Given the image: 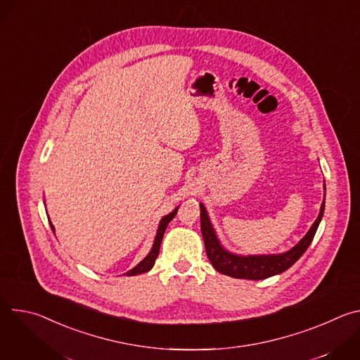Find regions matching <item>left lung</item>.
Here are the masks:
<instances>
[{"instance_id": "1", "label": "left lung", "mask_w": 360, "mask_h": 360, "mask_svg": "<svg viewBox=\"0 0 360 360\" xmlns=\"http://www.w3.org/2000/svg\"><path fill=\"white\" fill-rule=\"evenodd\" d=\"M325 188V185H323ZM200 207V231H202V238L205 242V250H207L208 258L212 264V266L228 276L232 278H239V279H250V281H259V279H266L274 275H279L289 269L300 256L304 253V250L309 248L311 242L314 240V236L318 231V226L322 221L323 211H325V198L321 207V212L311 226V229L307 231V233L299 240L297 245H295L290 250L278 253V255H236L229 250H226L218 236L217 232L210 221V217L207 214V210L202 203H199Z\"/></svg>"}]
</instances>
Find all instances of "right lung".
I'll list each match as a JSON object with an SVG mask.
<instances>
[{
    "label": "right lung",
    "instance_id": "obj_1",
    "mask_svg": "<svg viewBox=\"0 0 360 360\" xmlns=\"http://www.w3.org/2000/svg\"><path fill=\"white\" fill-rule=\"evenodd\" d=\"M179 208V207H178ZM178 208H175L169 215H165L161 222H160V226H158V232H157V236H155V240H153V245H152V249L150 252L145 256V258L135 266L132 268L131 271H128L125 275L127 276H135V275H139V274H145L148 271L152 269V266L155 265V261L158 258V253H160V248H161V242H162V238H164V233H165V229L168 226V224L174 219V217L176 215L178 212ZM51 228H53V232H54V225L49 222Z\"/></svg>",
    "mask_w": 360,
    "mask_h": 360
}]
</instances>
